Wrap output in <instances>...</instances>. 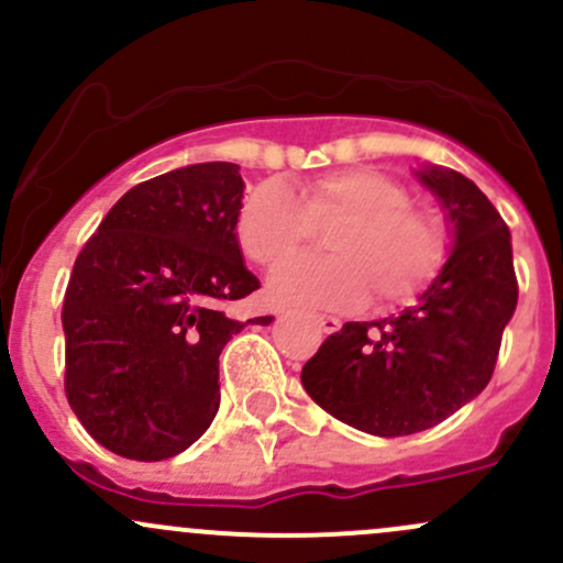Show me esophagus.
Segmentation results:
<instances>
[{
	"instance_id": "34e87169",
	"label": "esophagus",
	"mask_w": 563,
	"mask_h": 563,
	"mask_svg": "<svg viewBox=\"0 0 563 563\" xmlns=\"http://www.w3.org/2000/svg\"><path fill=\"white\" fill-rule=\"evenodd\" d=\"M311 322L317 324V328L322 330V332H328V335H330V332H338V330H341V322H338L335 317H324V313H313Z\"/></svg>"
}]
</instances>
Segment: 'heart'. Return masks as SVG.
<instances>
[{
  "mask_svg": "<svg viewBox=\"0 0 563 563\" xmlns=\"http://www.w3.org/2000/svg\"><path fill=\"white\" fill-rule=\"evenodd\" d=\"M330 228L332 257H300L271 276L274 300L308 308H352L371 289L378 306H400L438 274L445 252L440 222L410 207L408 190L373 168L332 172L289 190L252 187L235 214V241L252 263L274 268Z\"/></svg>",
  "mask_w": 563,
  "mask_h": 563,
  "instance_id": "obj_1",
  "label": "heart"
}]
</instances>
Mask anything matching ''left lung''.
I'll return each instance as SVG.
<instances>
[{
  "mask_svg": "<svg viewBox=\"0 0 563 563\" xmlns=\"http://www.w3.org/2000/svg\"><path fill=\"white\" fill-rule=\"evenodd\" d=\"M445 211L451 252L416 306L378 322H346L303 365L313 402L378 438L424 432L473 402L497 365L518 303L510 231L473 179L416 168Z\"/></svg>",
  "mask_w": 563,
  "mask_h": 563,
  "instance_id": "left-lung-1",
  "label": "left lung"
}]
</instances>
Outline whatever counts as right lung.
Masks as SVG:
<instances>
[{
	"label": "right lung",
	"instance_id": "obj_1",
	"mask_svg": "<svg viewBox=\"0 0 563 563\" xmlns=\"http://www.w3.org/2000/svg\"><path fill=\"white\" fill-rule=\"evenodd\" d=\"M241 166L192 163L131 187L75 260L64 298L66 397L104 449L161 462L220 408V354L260 287L235 241Z\"/></svg>",
	"mask_w": 563,
	"mask_h": 563
}]
</instances>
